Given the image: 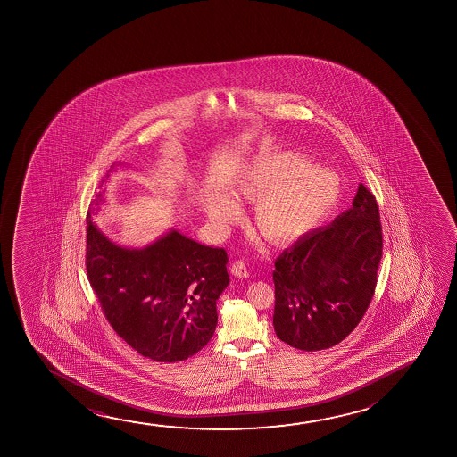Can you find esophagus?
<instances>
[{"label": "esophagus", "instance_id": "obj_1", "mask_svg": "<svg viewBox=\"0 0 457 457\" xmlns=\"http://www.w3.org/2000/svg\"><path fill=\"white\" fill-rule=\"evenodd\" d=\"M231 273L236 276V278H248V276H250L246 265H245L242 261H236V262L232 263Z\"/></svg>", "mask_w": 457, "mask_h": 457}]
</instances>
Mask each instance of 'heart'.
Here are the masks:
<instances>
[{
  "instance_id": "heart-1",
  "label": "heart",
  "mask_w": 457,
  "mask_h": 457,
  "mask_svg": "<svg viewBox=\"0 0 457 457\" xmlns=\"http://www.w3.org/2000/svg\"><path fill=\"white\" fill-rule=\"evenodd\" d=\"M237 198L256 203L253 220L263 237L294 244L328 220L342 196V179L331 169L311 167L295 151L261 154L245 163L232 184ZM209 223L225 234L242 217L237 201L223 192L204 201Z\"/></svg>"
}]
</instances>
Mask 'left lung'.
I'll use <instances>...</instances> for the list:
<instances>
[{
	"label": "left lung",
	"instance_id": "8db88e82",
	"mask_svg": "<svg viewBox=\"0 0 457 457\" xmlns=\"http://www.w3.org/2000/svg\"><path fill=\"white\" fill-rule=\"evenodd\" d=\"M375 196L359 184L353 206L275 261L278 337L296 350L340 344L369 309L382 256Z\"/></svg>",
	"mask_w": 457,
	"mask_h": 457
}]
</instances>
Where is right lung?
Masks as SVG:
<instances>
[{
	"instance_id": "1",
	"label": "right lung",
	"mask_w": 457,
	"mask_h": 457,
	"mask_svg": "<svg viewBox=\"0 0 457 457\" xmlns=\"http://www.w3.org/2000/svg\"><path fill=\"white\" fill-rule=\"evenodd\" d=\"M103 194L87 212L86 253L103 312L138 354L156 362L186 361L217 328V300L229 284L226 251L173 228L144 248L115 244L92 219L106 203Z\"/></svg>"
}]
</instances>
